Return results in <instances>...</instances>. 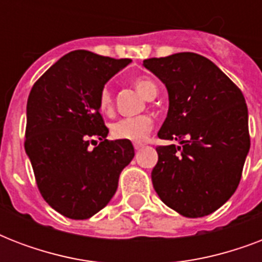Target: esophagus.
Returning a JSON list of instances; mask_svg holds the SVG:
<instances>
[{"instance_id": "obj_1", "label": "esophagus", "mask_w": 262, "mask_h": 262, "mask_svg": "<svg viewBox=\"0 0 262 262\" xmlns=\"http://www.w3.org/2000/svg\"><path fill=\"white\" fill-rule=\"evenodd\" d=\"M145 144L144 143H133V147H135V149L137 151V149H140V148H143Z\"/></svg>"}]
</instances>
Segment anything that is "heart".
Returning a JSON list of instances; mask_svg holds the SVG:
<instances>
[{
  "mask_svg": "<svg viewBox=\"0 0 262 262\" xmlns=\"http://www.w3.org/2000/svg\"><path fill=\"white\" fill-rule=\"evenodd\" d=\"M135 87L148 99L155 98L158 94L156 84L148 77H137L133 80ZM98 108L104 115H111L114 113V95L110 88L104 87L98 96ZM154 126V118L151 115L143 114L129 118H121L111 123V136L117 140H130L141 141L149 135Z\"/></svg>",
  "mask_w": 262,
  "mask_h": 262,
  "instance_id": "1",
  "label": "heart"
}]
</instances>
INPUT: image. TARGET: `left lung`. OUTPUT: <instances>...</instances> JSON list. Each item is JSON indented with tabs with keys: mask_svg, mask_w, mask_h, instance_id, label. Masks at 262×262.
I'll use <instances>...</instances> for the list:
<instances>
[{
	"mask_svg": "<svg viewBox=\"0 0 262 262\" xmlns=\"http://www.w3.org/2000/svg\"><path fill=\"white\" fill-rule=\"evenodd\" d=\"M144 67L168 91L167 118L158 136L181 144L156 147L154 187L181 215H209L236 190L250 148L244 94L195 53L144 59Z\"/></svg>",
	"mask_w": 262,
	"mask_h": 262,
	"instance_id": "obj_1",
	"label": "left lung"
}]
</instances>
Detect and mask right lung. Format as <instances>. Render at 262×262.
Wrapping results in <instances>:
<instances>
[{
    "instance_id": "1",
    "label": "right lung",
    "mask_w": 262,
    "mask_h": 262,
    "mask_svg": "<svg viewBox=\"0 0 262 262\" xmlns=\"http://www.w3.org/2000/svg\"><path fill=\"white\" fill-rule=\"evenodd\" d=\"M130 61L71 51L30 92L24 148L45 201L69 219H88L106 207L135 156L129 140L106 139L98 108L104 84Z\"/></svg>"
}]
</instances>
